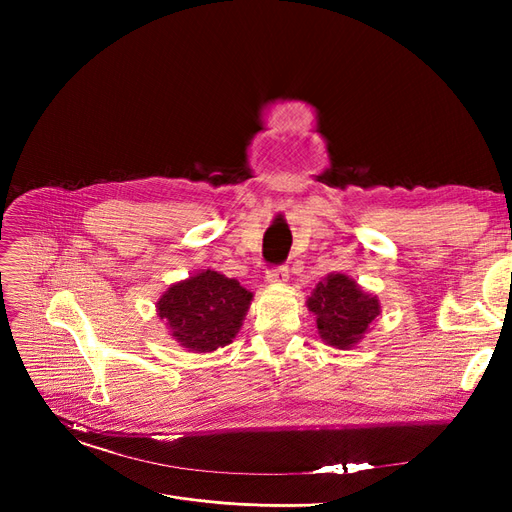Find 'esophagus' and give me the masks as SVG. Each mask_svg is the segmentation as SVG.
Returning <instances> with one entry per match:
<instances>
[{"label": "esophagus", "instance_id": "obj_1", "mask_svg": "<svg viewBox=\"0 0 512 512\" xmlns=\"http://www.w3.org/2000/svg\"><path fill=\"white\" fill-rule=\"evenodd\" d=\"M267 282L269 284H284V282H288V267L286 265L271 267L267 271Z\"/></svg>", "mask_w": 512, "mask_h": 512}]
</instances>
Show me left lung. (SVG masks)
Returning a JSON list of instances; mask_svg holds the SVG:
<instances>
[{
    "label": "left lung",
    "mask_w": 512,
    "mask_h": 512,
    "mask_svg": "<svg viewBox=\"0 0 512 512\" xmlns=\"http://www.w3.org/2000/svg\"><path fill=\"white\" fill-rule=\"evenodd\" d=\"M307 307L316 316L324 342L342 350L359 342L371 320L380 314L378 299L363 292L342 273H333L318 282L312 297L307 299Z\"/></svg>",
    "instance_id": "8db88e82"
}]
</instances>
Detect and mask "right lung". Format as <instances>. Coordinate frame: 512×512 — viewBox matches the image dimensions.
Listing matches in <instances>:
<instances>
[{"mask_svg": "<svg viewBox=\"0 0 512 512\" xmlns=\"http://www.w3.org/2000/svg\"><path fill=\"white\" fill-rule=\"evenodd\" d=\"M252 292L218 271H203L170 286L158 301L160 318L192 352H211L232 342L250 307Z\"/></svg>", "mask_w": 512, "mask_h": 512, "instance_id": "1", "label": "right lung"}]
</instances>
